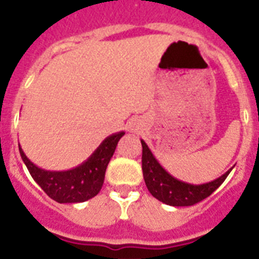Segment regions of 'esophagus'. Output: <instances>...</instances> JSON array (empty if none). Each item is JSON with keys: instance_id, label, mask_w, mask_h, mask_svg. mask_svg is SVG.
I'll return each mask as SVG.
<instances>
[{"instance_id": "34e87169", "label": "esophagus", "mask_w": 259, "mask_h": 259, "mask_svg": "<svg viewBox=\"0 0 259 259\" xmlns=\"http://www.w3.org/2000/svg\"><path fill=\"white\" fill-rule=\"evenodd\" d=\"M128 128H130V131H136V130H137V124H131Z\"/></svg>"}]
</instances>
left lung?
<instances>
[{
    "instance_id": "8db88e82",
    "label": "left lung",
    "mask_w": 259,
    "mask_h": 259,
    "mask_svg": "<svg viewBox=\"0 0 259 259\" xmlns=\"http://www.w3.org/2000/svg\"><path fill=\"white\" fill-rule=\"evenodd\" d=\"M141 145H143V175L146 188L152 193L153 197L170 206H192L194 203L205 200L226 180L228 174L233 168L231 167L227 172H224L212 182L203 183V184H191L176 179L171 174L167 172L154 157L149 146L146 145L145 141L141 140Z\"/></svg>"
}]
</instances>
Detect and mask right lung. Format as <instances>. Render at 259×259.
<instances>
[{
  "mask_svg": "<svg viewBox=\"0 0 259 259\" xmlns=\"http://www.w3.org/2000/svg\"><path fill=\"white\" fill-rule=\"evenodd\" d=\"M124 131L110 135L79 166L63 171H50L36 166L19 145V153L29 174L42 191L59 203H76L97 196L105 180V172L118 141Z\"/></svg>",
  "mask_w": 259,
  "mask_h": 259,
  "instance_id": "add662e5",
  "label": "right lung"
}]
</instances>
